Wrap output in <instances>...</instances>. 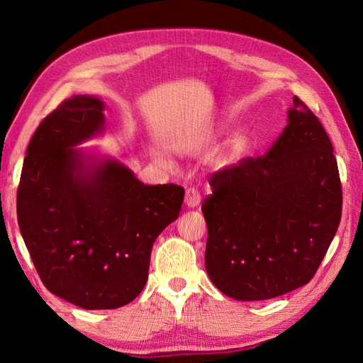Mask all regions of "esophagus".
I'll list each match as a JSON object with an SVG mask.
<instances>
[{
  "mask_svg": "<svg viewBox=\"0 0 363 363\" xmlns=\"http://www.w3.org/2000/svg\"><path fill=\"white\" fill-rule=\"evenodd\" d=\"M184 203L188 207H196L200 204V192L195 188H189L184 194Z\"/></svg>",
  "mask_w": 363,
  "mask_h": 363,
  "instance_id": "1",
  "label": "esophagus"
}]
</instances>
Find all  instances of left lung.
I'll list each match as a JSON object with an SVG mask.
<instances>
[{
    "instance_id": "8db88e82",
    "label": "left lung",
    "mask_w": 363,
    "mask_h": 363,
    "mask_svg": "<svg viewBox=\"0 0 363 363\" xmlns=\"http://www.w3.org/2000/svg\"><path fill=\"white\" fill-rule=\"evenodd\" d=\"M211 186L206 271L219 291L257 301L312 280L336 235L342 186L332 142L298 96L265 156L215 172Z\"/></svg>"
}]
</instances>
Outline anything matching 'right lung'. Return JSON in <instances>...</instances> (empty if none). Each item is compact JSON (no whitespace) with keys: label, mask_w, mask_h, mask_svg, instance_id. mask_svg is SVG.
Listing matches in <instances>:
<instances>
[{"label":"right lung","mask_w":363,"mask_h":363,"mask_svg":"<svg viewBox=\"0 0 363 363\" xmlns=\"http://www.w3.org/2000/svg\"><path fill=\"white\" fill-rule=\"evenodd\" d=\"M104 106L74 95L42 119L16 194L21 235L45 288L82 309H116L148 279L151 248L184 189L144 184L115 160L87 169L72 147L103 128Z\"/></svg>","instance_id":"obj_1"}]
</instances>
